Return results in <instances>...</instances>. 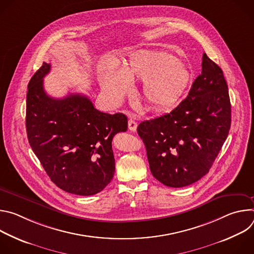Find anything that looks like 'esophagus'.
Returning <instances> with one entry per match:
<instances>
[{
    "label": "esophagus",
    "instance_id": "1",
    "mask_svg": "<svg viewBox=\"0 0 254 254\" xmlns=\"http://www.w3.org/2000/svg\"><path fill=\"white\" fill-rule=\"evenodd\" d=\"M136 127H137L136 122H134L133 120H129L128 121V129L131 130V131H135Z\"/></svg>",
    "mask_w": 254,
    "mask_h": 254
}]
</instances>
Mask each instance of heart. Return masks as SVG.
I'll return each mask as SVG.
<instances>
[{"mask_svg":"<svg viewBox=\"0 0 254 254\" xmlns=\"http://www.w3.org/2000/svg\"><path fill=\"white\" fill-rule=\"evenodd\" d=\"M185 64L164 50L140 49L123 60V72L108 69L100 74V85L110 99L118 103L131 90L135 81L143 82L144 100L152 111L173 108L190 82Z\"/></svg>","mask_w":254,"mask_h":254,"instance_id":"1","label":"heart"}]
</instances>
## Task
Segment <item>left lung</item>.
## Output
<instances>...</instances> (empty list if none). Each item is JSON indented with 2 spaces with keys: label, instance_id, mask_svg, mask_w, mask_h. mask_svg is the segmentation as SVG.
Listing matches in <instances>:
<instances>
[{
  "label": "left lung",
  "instance_id": "1",
  "mask_svg": "<svg viewBox=\"0 0 254 254\" xmlns=\"http://www.w3.org/2000/svg\"><path fill=\"white\" fill-rule=\"evenodd\" d=\"M231 126V104L222 69L206 53L188 96L170 114L144 121L137 133L150 170L165 186L181 188L204 177Z\"/></svg>",
  "mask_w": 254,
  "mask_h": 254
}]
</instances>
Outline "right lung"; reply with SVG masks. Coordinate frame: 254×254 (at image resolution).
<instances>
[{
	"mask_svg": "<svg viewBox=\"0 0 254 254\" xmlns=\"http://www.w3.org/2000/svg\"><path fill=\"white\" fill-rule=\"evenodd\" d=\"M50 63L36 71L28 84L26 128L30 146L52 182L65 192L90 196L114 178L112 141L127 129L124 114H104L81 94L49 96L43 78Z\"/></svg>",
	"mask_w": 254,
	"mask_h": 254,
	"instance_id": "add662e5",
	"label": "right lung"
}]
</instances>
